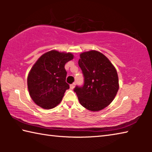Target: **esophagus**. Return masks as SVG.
Returning a JSON list of instances; mask_svg holds the SVG:
<instances>
[{
  "label": "esophagus",
  "instance_id": "34e87169",
  "mask_svg": "<svg viewBox=\"0 0 152 152\" xmlns=\"http://www.w3.org/2000/svg\"><path fill=\"white\" fill-rule=\"evenodd\" d=\"M75 85H76L75 83H72V84H70V88H71V89H73V88H74V87H75Z\"/></svg>",
  "mask_w": 152,
  "mask_h": 152
}]
</instances>
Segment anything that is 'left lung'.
<instances>
[{"label":"left lung","instance_id":"left-lung-1","mask_svg":"<svg viewBox=\"0 0 152 152\" xmlns=\"http://www.w3.org/2000/svg\"><path fill=\"white\" fill-rule=\"evenodd\" d=\"M78 65L83 74L84 84L74 91L80 103L91 111H99L107 107L119 90L116 69L106 56L97 51H90L80 56Z\"/></svg>","mask_w":152,"mask_h":152}]
</instances>
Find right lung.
Masks as SVG:
<instances>
[{
	"label": "right lung",
	"mask_w": 152,
	"mask_h": 152,
	"mask_svg": "<svg viewBox=\"0 0 152 152\" xmlns=\"http://www.w3.org/2000/svg\"><path fill=\"white\" fill-rule=\"evenodd\" d=\"M73 59L70 53L51 51L38 59L27 78V86L33 101L39 107L50 109L60 103L66 90L67 72L64 66Z\"/></svg>",
	"instance_id": "obj_1"
}]
</instances>
